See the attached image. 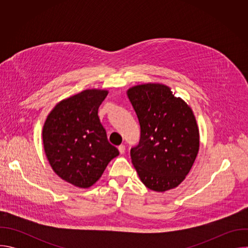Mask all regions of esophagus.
Wrapping results in <instances>:
<instances>
[{
    "label": "esophagus",
    "mask_w": 248,
    "mask_h": 248,
    "mask_svg": "<svg viewBox=\"0 0 248 248\" xmlns=\"http://www.w3.org/2000/svg\"><path fill=\"white\" fill-rule=\"evenodd\" d=\"M118 149H119V151H120V153H121V154H124V153L125 152V146H124V144L120 145V146L118 147Z\"/></svg>",
    "instance_id": "esophagus-1"
}]
</instances>
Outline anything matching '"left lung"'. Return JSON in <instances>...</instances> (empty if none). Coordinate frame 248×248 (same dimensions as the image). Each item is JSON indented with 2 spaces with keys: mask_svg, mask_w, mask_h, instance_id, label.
<instances>
[{
  "mask_svg": "<svg viewBox=\"0 0 248 248\" xmlns=\"http://www.w3.org/2000/svg\"><path fill=\"white\" fill-rule=\"evenodd\" d=\"M126 95L140 124V140L130 150L140 181L164 192L179 186L199 151V129L189 106L163 83H143Z\"/></svg>",
  "mask_w": 248,
  "mask_h": 248,
  "instance_id": "left-lung-1",
  "label": "left lung"
}]
</instances>
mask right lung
Listing matches in <instances>:
<instances>
[{
  "label": "right lung",
  "mask_w": 248,
  "mask_h": 248,
  "mask_svg": "<svg viewBox=\"0 0 248 248\" xmlns=\"http://www.w3.org/2000/svg\"><path fill=\"white\" fill-rule=\"evenodd\" d=\"M107 89H86L60 101L42 130L43 146L53 170L79 188L92 186L119 150L107 138L98 109Z\"/></svg>",
  "instance_id": "right-lung-1"
}]
</instances>
